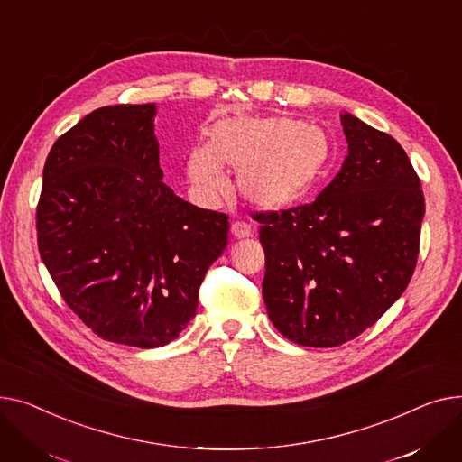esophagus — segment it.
I'll use <instances>...</instances> for the list:
<instances>
[{
    "label": "esophagus",
    "instance_id": "1",
    "mask_svg": "<svg viewBox=\"0 0 462 462\" xmlns=\"http://www.w3.org/2000/svg\"><path fill=\"white\" fill-rule=\"evenodd\" d=\"M231 233L235 238H248V236H252V226L248 222L236 220L231 224Z\"/></svg>",
    "mask_w": 462,
    "mask_h": 462
}]
</instances>
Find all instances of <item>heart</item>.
I'll return each mask as SVG.
<instances>
[{
    "mask_svg": "<svg viewBox=\"0 0 462 462\" xmlns=\"http://www.w3.org/2000/svg\"><path fill=\"white\" fill-rule=\"evenodd\" d=\"M330 158L328 135L291 117H231L210 132L208 147H194L186 170L198 192H226L224 170L236 171L238 194L263 210L304 199Z\"/></svg>",
    "mask_w": 462,
    "mask_h": 462,
    "instance_id": "b5f03b06",
    "label": "heart"
}]
</instances>
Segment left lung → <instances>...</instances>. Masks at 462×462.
Instances as JSON below:
<instances>
[{
	"label": "left lung",
	"mask_w": 462,
	"mask_h": 462,
	"mask_svg": "<svg viewBox=\"0 0 462 462\" xmlns=\"http://www.w3.org/2000/svg\"><path fill=\"white\" fill-rule=\"evenodd\" d=\"M348 154L311 203L254 212L263 298L280 334L337 346L381 319L409 285L425 214L421 182L392 135L341 116Z\"/></svg>",
	"instance_id": "obj_1"
}]
</instances>
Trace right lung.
<instances>
[{"label":"right lung","instance_id":"1","mask_svg":"<svg viewBox=\"0 0 462 462\" xmlns=\"http://www.w3.org/2000/svg\"><path fill=\"white\" fill-rule=\"evenodd\" d=\"M154 104L106 106L53 143L37 205L42 263L98 337L164 346L198 310L229 218L162 182Z\"/></svg>","mask_w":462,"mask_h":462}]
</instances>
